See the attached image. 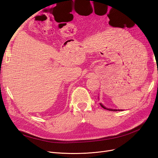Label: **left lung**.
Returning <instances> with one entry per match:
<instances>
[{
  "label": "left lung",
  "mask_w": 158,
  "mask_h": 158,
  "mask_svg": "<svg viewBox=\"0 0 158 158\" xmlns=\"http://www.w3.org/2000/svg\"><path fill=\"white\" fill-rule=\"evenodd\" d=\"M100 105H101V106L105 109H107V110H109V111H123V110H121V109H107L106 108V107H105L104 106H103V105L102 103H100Z\"/></svg>",
  "instance_id": "8db88e82"
}]
</instances>
